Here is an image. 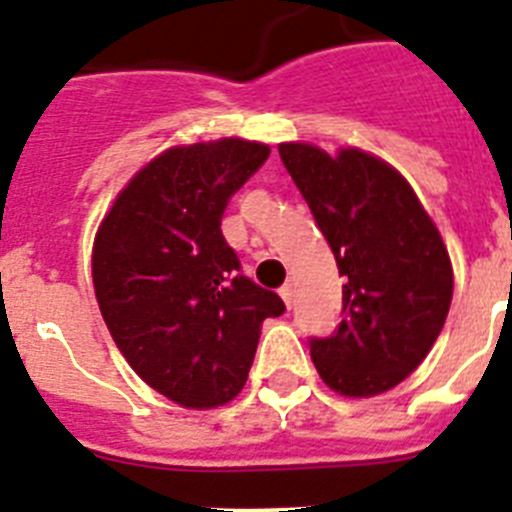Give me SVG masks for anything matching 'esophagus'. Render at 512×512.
<instances>
[{
  "instance_id": "esophagus-1",
  "label": "esophagus",
  "mask_w": 512,
  "mask_h": 512,
  "mask_svg": "<svg viewBox=\"0 0 512 512\" xmlns=\"http://www.w3.org/2000/svg\"><path fill=\"white\" fill-rule=\"evenodd\" d=\"M279 295H282V300H285L287 308H292V298H295V290H292V285L279 287Z\"/></svg>"
}]
</instances>
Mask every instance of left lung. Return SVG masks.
I'll return each instance as SVG.
<instances>
[{"label": "left lung", "mask_w": 512, "mask_h": 512, "mask_svg": "<svg viewBox=\"0 0 512 512\" xmlns=\"http://www.w3.org/2000/svg\"><path fill=\"white\" fill-rule=\"evenodd\" d=\"M287 173L334 251L342 323L310 339L329 388L375 396L419 368L443 331L453 266L430 214L399 170L362 150L331 157L313 144H279Z\"/></svg>", "instance_id": "8db88e82"}]
</instances>
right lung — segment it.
<instances>
[{"mask_svg": "<svg viewBox=\"0 0 512 512\" xmlns=\"http://www.w3.org/2000/svg\"><path fill=\"white\" fill-rule=\"evenodd\" d=\"M269 147L230 137L173 147L116 196L93 246L100 313L134 373L186 409L246 386L261 323L285 303L240 274L222 235L230 196Z\"/></svg>", "mask_w": 512, "mask_h": 512, "instance_id": "1", "label": "right lung"}]
</instances>
